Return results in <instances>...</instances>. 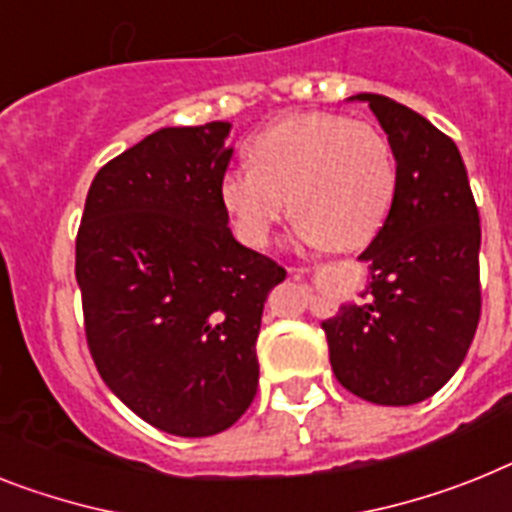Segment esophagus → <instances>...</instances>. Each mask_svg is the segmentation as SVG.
<instances>
[{"label": "esophagus", "mask_w": 512, "mask_h": 512, "mask_svg": "<svg viewBox=\"0 0 512 512\" xmlns=\"http://www.w3.org/2000/svg\"><path fill=\"white\" fill-rule=\"evenodd\" d=\"M289 273L296 278H302V276H307L309 268H304V265H294V268H289Z\"/></svg>", "instance_id": "esophagus-1"}]
</instances>
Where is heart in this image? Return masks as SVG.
I'll return each mask as SVG.
<instances>
[{"label":"heart","instance_id":"b5f03b06","mask_svg":"<svg viewBox=\"0 0 512 512\" xmlns=\"http://www.w3.org/2000/svg\"><path fill=\"white\" fill-rule=\"evenodd\" d=\"M252 166H231L218 197L234 234L265 247L286 210L307 242L354 249L380 231L393 208L398 163L375 124L312 111L268 124L247 143Z\"/></svg>","mask_w":512,"mask_h":512}]
</instances>
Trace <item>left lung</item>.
Listing matches in <instances>:
<instances>
[{
	"label": "left lung",
	"mask_w": 512,
	"mask_h": 512,
	"mask_svg": "<svg viewBox=\"0 0 512 512\" xmlns=\"http://www.w3.org/2000/svg\"><path fill=\"white\" fill-rule=\"evenodd\" d=\"M398 163L393 208L364 249L369 286L322 322L330 367L380 406L419 403L455 375L482 315L479 208L445 132L393 98L359 93Z\"/></svg>",
	"instance_id": "left-lung-1"
}]
</instances>
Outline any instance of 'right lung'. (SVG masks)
Returning a JSON list of instances; mask_svg holds the SVG:
<instances>
[{"mask_svg": "<svg viewBox=\"0 0 512 512\" xmlns=\"http://www.w3.org/2000/svg\"><path fill=\"white\" fill-rule=\"evenodd\" d=\"M229 122L163 127L96 174L75 242L85 341L140 419L218 435L249 409L268 291L286 270L234 239L218 197Z\"/></svg>", "mask_w": 512, "mask_h": 512, "instance_id": "right-lung-1", "label": "right lung"}]
</instances>
